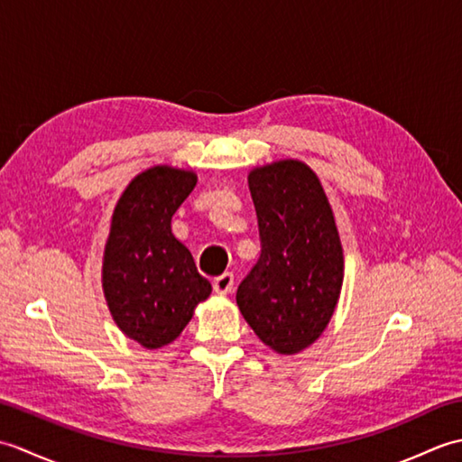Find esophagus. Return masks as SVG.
<instances>
[{"instance_id": "esophagus-1", "label": "esophagus", "mask_w": 462, "mask_h": 462, "mask_svg": "<svg viewBox=\"0 0 462 462\" xmlns=\"http://www.w3.org/2000/svg\"><path fill=\"white\" fill-rule=\"evenodd\" d=\"M212 286H214V291H216V293H220V296H224V293H230V291H232V288H234V273H230V272H224L222 276L214 278Z\"/></svg>"}]
</instances>
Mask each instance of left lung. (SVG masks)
<instances>
[{"label":"left lung","instance_id":"8db88e82","mask_svg":"<svg viewBox=\"0 0 462 462\" xmlns=\"http://www.w3.org/2000/svg\"><path fill=\"white\" fill-rule=\"evenodd\" d=\"M262 252L236 303L254 333L293 356L316 341L336 311L343 248L323 186L301 161H278L248 174Z\"/></svg>","mask_w":462,"mask_h":462}]
</instances>
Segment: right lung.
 I'll list each match as a JSON object with an SVG mask.
<instances>
[{
  "label": "right lung",
  "mask_w": 462,
  "mask_h": 462,
  "mask_svg": "<svg viewBox=\"0 0 462 462\" xmlns=\"http://www.w3.org/2000/svg\"><path fill=\"white\" fill-rule=\"evenodd\" d=\"M196 186L192 171L152 166L115 206L103 256V291L116 326L146 349L169 346L210 296L171 220Z\"/></svg>",
  "instance_id": "obj_1"
}]
</instances>
